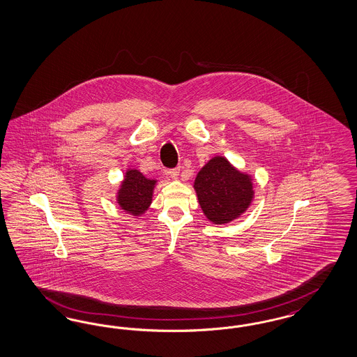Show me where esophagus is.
Wrapping results in <instances>:
<instances>
[{
	"instance_id": "esophagus-1",
	"label": "esophagus",
	"mask_w": 357,
	"mask_h": 357,
	"mask_svg": "<svg viewBox=\"0 0 357 357\" xmlns=\"http://www.w3.org/2000/svg\"><path fill=\"white\" fill-rule=\"evenodd\" d=\"M179 172H181V169L179 167H175V169H172V170H169L167 174L172 176V179H176L178 176H179Z\"/></svg>"
}]
</instances>
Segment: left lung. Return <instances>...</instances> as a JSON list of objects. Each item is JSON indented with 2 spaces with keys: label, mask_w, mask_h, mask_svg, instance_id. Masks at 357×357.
<instances>
[{
  "label": "left lung",
  "mask_w": 357,
  "mask_h": 357,
  "mask_svg": "<svg viewBox=\"0 0 357 357\" xmlns=\"http://www.w3.org/2000/svg\"><path fill=\"white\" fill-rule=\"evenodd\" d=\"M194 187L203 213L216 225L236 219L254 197L250 176L234 169L223 157L213 158L200 170Z\"/></svg>",
  "instance_id": "1"
}]
</instances>
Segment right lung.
I'll return each mask as SVG.
<instances>
[{"label": "right lung", "instance_id": "right-lung-1", "mask_svg": "<svg viewBox=\"0 0 357 357\" xmlns=\"http://www.w3.org/2000/svg\"><path fill=\"white\" fill-rule=\"evenodd\" d=\"M154 185L155 181L147 179L142 172L128 170L118 192L119 206L132 215L142 214L151 203Z\"/></svg>", "mask_w": 357, "mask_h": 357}]
</instances>
